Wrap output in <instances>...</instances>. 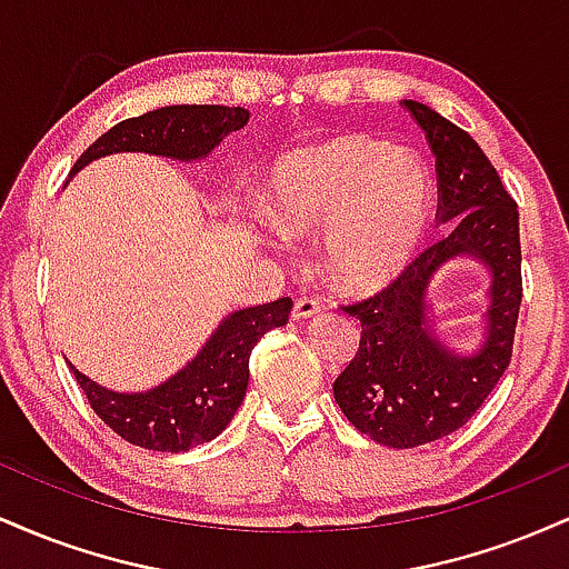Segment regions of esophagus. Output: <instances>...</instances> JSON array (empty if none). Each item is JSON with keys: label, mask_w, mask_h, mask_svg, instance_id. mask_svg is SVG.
<instances>
[{"label": "esophagus", "mask_w": 569, "mask_h": 569, "mask_svg": "<svg viewBox=\"0 0 569 569\" xmlns=\"http://www.w3.org/2000/svg\"><path fill=\"white\" fill-rule=\"evenodd\" d=\"M318 312H321V302L312 297H302V299H297V305H293L291 318L293 321H305V318L318 316Z\"/></svg>", "instance_id": "obj_1"}]
</instances>
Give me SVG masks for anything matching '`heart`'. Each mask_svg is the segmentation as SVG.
<instances>
[{"instance_id": "b5f03b06", "label": "heart", "mask_w": 569, "mask_h": 569, "mask_svg": "<svg viewBox=\"0 0 569 569\" xmlns=\"http://www.w3.org/2000/svg\"><path fill=\"white\" fill-rule=\"evenodd\" d=\"M430 211L428 162L361 133L293 149L267 181L270 224L291 238L323 232L326 270L356 291L390 283L415 262Z\"/></svg>"}]
</instances>
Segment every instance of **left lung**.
Returning a JSON list of instances; mask_svg holds the SVG:
<instances>
[{
	"label": "left lung",
	"mask_w": 569,
	"mask_h": 569,
	"mask_svg": "<svg viewBox=\"0 0 569 569\" xmlns=\"http://www.w3.org/2000/svg\"><path fill=\"white\" fill-rule=\"evenodd\" d=\"M403 107L436 154V219L449 232L388 289L345 307L361 321V345L335 382L339 409L352 426L393 449L439 441L471 420L511 363L521 305L519 211L498 171L447 117L420 101ZM457 256H471L490 272L486 337L471 353H457L432 331L429 283Z\"/></svg>",
	"instance_id": "left-lung-1"
}]
</instances>
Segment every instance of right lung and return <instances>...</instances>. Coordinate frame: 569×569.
Segmentation results:
<instances>
[{"label":"right lung","instance_id":"obj_1","mask_svg":"<svg viewBox=\"0 0 569 569\" xmlns=\"http://www.w3.org/2000/svg\"><path fill=\"white\" fill-rule=\"evenodd\" d=\"M248 122V109L181 103L117 122L74 162L71 176L88 162L117 152H147L181 162L206 160ZM291 299L243 307L217 326L184 369L141 393H117L74 371L90 407L117 436L154 452H187L217 439L246 398L248 356L270 329L286 326Z\"/></svg>","mask_w":569,"mask_h":569}]
</instances>
